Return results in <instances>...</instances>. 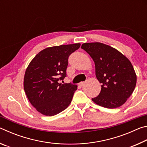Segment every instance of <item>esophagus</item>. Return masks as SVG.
Returning a JSON list of instances; mask_svg holds the SVG:
<instances>
[{"mask_svg":"<svg viewBox=\"0 0 147 147\" xmlns=\"http://www.w3.org/2000/svg\"><path fill=\"white\" fill-rule=\"evenodd\" d=\"M84 84H85V82H81L79 84V85L80 86H83Z\"/></svg>","mask_w":147,"mask_h":147,"instance_id":"esophagus-1","label":"esophagus"}]
</instances>
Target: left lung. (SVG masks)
Returning <instances> with one entry per match:
<instances>
[{
  "label": "left lung",
  "instance_id": "8db88e82",
  "mask_svg": "<svg viewBox=\"0 0 147 147\" xmlns=\"http://www.w3.org/2000/svg\"><path fill=\"white\" fill-rule=\"evenodd\" d=\"M81 48L93 59L96 77L102 84L100 93L92 100L110 109L123 105L132 94L137 82L130 60L115 48L98 42L83 43Z\"/></svg>",
  "mask_w": 147,
  "mask_h": 147
}]
</instances>
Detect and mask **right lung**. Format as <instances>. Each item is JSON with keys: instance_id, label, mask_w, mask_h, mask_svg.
<instances>
[{"instance_id": "add662e5", "label": "right lung", "mask_w": 147, "mask_h": 147, "mask_svg": "<svg viewBox=\"0 0 147 147\" xmlns=\"http://www.w3.org/2000/svg\"><path fill=\"white\" fill-rule=\"evenodd\" d=\"M80 43L48 47L29 63L24 77V89L36 110L46 116L61 112L71 104L76 85L59 84L66 76L68 58Z\"/></svg>"}]
</instances>
